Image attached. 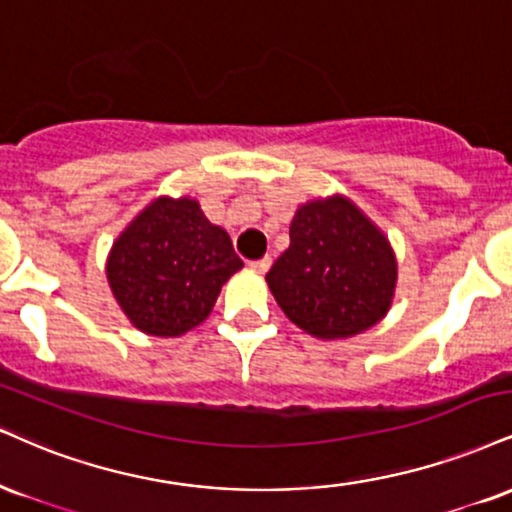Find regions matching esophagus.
I'll list each match as a JSON object with an SVG mask.
<instances>
[{
  "mask_svg": "<svg viewBox=\"0 0 512 512\" xmlns=\"http://www.w3.org/2000/svg\"><path fill=\"white\" fill-rule=\"evenodd\" d=\"M248 267L252 269V272H257V274H264V272H267L269 267H272V257H262V260H255V262H250Z\"/></svg>",
  "mask_w": 512,
  "mask_h": 512,
  "instance_id": "esophagus-1",
  "label": "esophagus"
}]
</instances>
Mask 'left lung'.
<instances>
[{"mask_svg":"<svg viewBox=\"0 0 512 512\" xmlns=\"http://www.w3.org/2000/svg\"><path fill=\"white\" fill-rule=\"evenodd\" d=\"M267 283L298 329L338 341L386 317L398 260L384 231L350 197L334 193L295 209L291 245L269 269Z\"/></svg>","mask_w":512,"mask_h":512,"instance_id":"8db88e82","label":"left lung"}]
</instances>
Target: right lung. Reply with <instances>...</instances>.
Instances as JSON below:
<instances>
[{
	"instance_id": "obj_1",
	"label": "right lung",
	"mask_w": 512,
	"mask_h": 512,
	"mask_svg": "<svg viewBox=\"0 0 512 512\" xmlns=\"http://www.w3.org/2000/svg\"><path fill=\"white\" fill-rule=\"evenodd\" d=\"M243 269L231 238L190 195H159L135 214L107 255L116 305L147 336L178 338L200 326L221 286Z\"/></svg>"
}]
</instances>
